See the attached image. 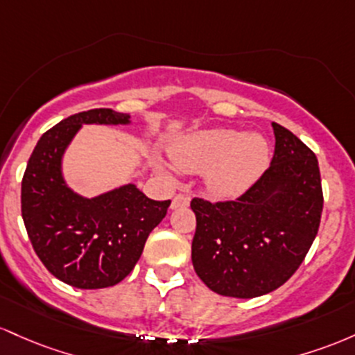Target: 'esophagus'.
I'll return each mask as SVG.
<instances>
[{"label": "esophagus", "mask_w": 355, "mask_h": 355, "mask_svg": "<svg viewBox=\"0 0 355 355\" xmlns=\"http://www.w3.org/2000/svg\"><path fill=\"white\" fill-rule=\"evenodd\" d=\"M186 206H189V196H186V194H178L171 202V209L186 208Z\"/></svg>", "instance_id": "1"}]
</instances>
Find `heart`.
Here are the masks:
<instances>
[{
    "instance_id": "1",
    "label": "heart",
    "mask_w": 355,
    "mask_h": 355,
    "mask_svg": "<svg viewBox=\"0 0 355 355\" xmlns=\"http://www.w3.org/2000/svg\"><path fill=\"white\" fill-rule=\"evenodd\" d=\"M173 162L186 173H205L206 189L214 198L233 199L246 193L270 162V144L258 132L241 134L233 129L191 132L169 147ZM164 176L169 171L156 166Z\"/></svg>"
}]
</instances>
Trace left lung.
Wrapping results in <instances>:
<instances>
[{
	"label": "left lung",
	"instance_id": "8db88e82",
	"mask_svg": "<svg viewBox=\"0 0 355 355\" xmlns=\"http://www.w3.org/2000/svg\"><path fill=\"white\" fill-rule=\"evenodd\" d=\"M272 164L236 201L194 198V272L214 293L266 295L297 272L320 225V169L295 134L273 122Z\"/></svg>",
	"mask_w": 355,
	"mask_h": 355
}]
</instances>
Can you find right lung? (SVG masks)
<instances>
[{
    "label": "right lung",
    "instance_id": "add662e5",
    "mask_svg": "<svg viewBox=\"0 0 355 355\" xmlns=\"http://www.w3.org/2000/svg\"><path fill=\"white\" fill-rule=\"evenodd\" d=\"M130 114L92 109L40 137L21 182V216L46 270L75 288L117 285L134 270L171 201H154L134 182L82 196L63 174V157L83 125H130Z\"/></svg>",
    "mask_w": 355,
    "mask_h": 355
}]
</instances>
